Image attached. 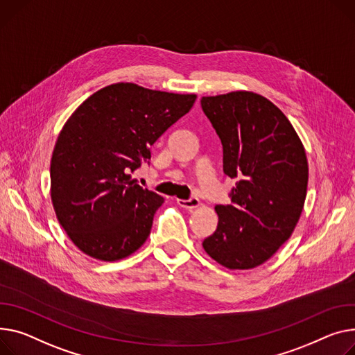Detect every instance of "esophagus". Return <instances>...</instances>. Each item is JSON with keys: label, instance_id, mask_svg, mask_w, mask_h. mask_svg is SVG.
<instances>
[{"label": "esophagus", "instance_id": "obj_1", "mask_svg": "<svg viewBox=\"0 0 355 355\" xmlns=\"http://www.w3.org/2000/svg\"><path fill=\"white\" fill-rule=\"evenodd\" d=\"M177 204L185 209H193L200 205V200L197 197H191L188 200H177Z\"/></svg>", "mask_w": 355, "mask_h": 355}]
</instances>
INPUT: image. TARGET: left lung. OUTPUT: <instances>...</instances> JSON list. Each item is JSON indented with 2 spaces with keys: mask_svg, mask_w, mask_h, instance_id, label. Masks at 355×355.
<instances>
[{
  "mask_svg": "<svg viewBox=\"0 0 355 355\" xmlns=\"http://www.w3.org/2000/svg\"><path fill=\"white\" fill-rule=\"evenodd\" d=\"M223 144L224 174L237 180L231 204L216 205L218 225L202 241L231 270L263 264L294 231L306 196L309 162L288 118L255 92L202 97Z\"/></svg>",
  "mask_w": 355,
  "mask_h": 355,
  "instance_id": "left-lung-1",
  "label": "left lung"
}]
</instances>
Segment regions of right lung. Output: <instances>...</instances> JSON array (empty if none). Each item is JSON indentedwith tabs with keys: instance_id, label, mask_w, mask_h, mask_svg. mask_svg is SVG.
Returning a JSON list of instances; mask_svg holds the SVG:
<instances>
[{
	"instance_id": "1",
	"label": "right lung",
	"mask_w": 355,
	"mask_h": 355,
	"mask_svg": "<svg viewBox=\"0 0 355 355\" xmlns=\"http://www.w3.org/2000/svg\"><path fill=\"white\" fill-rule=\"evenodd\" d=\"M196 98L118 83L94 92L69 116L53 151L51 198L83 252L115 261L146 243L164 198L130 173L150 165V147Z\"/></svg>"
}]
</instances>
